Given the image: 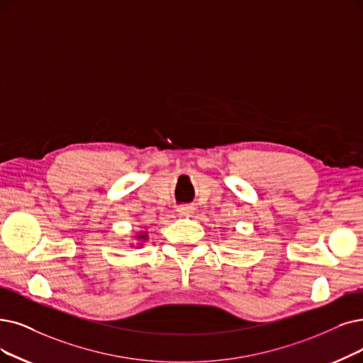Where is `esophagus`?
Here are the masks:
<instances>
[{
	"label": "esophagus",
	"instance_id": "34e87169",
	"mask_svg": "<svg viewBox=\"0 0 363 363\" xmlns=\"http://www.w3.org/2000/svg\"><path fill=\"white\" fill-rule=\"evenodd\" d=\"M194 207L192 206H189V204H184V206H182V207H179V214L180 216H191L192 213H194Z\"/></svg>",
	"mask_w": 363,
	"mask_h": 363
}]
</instances>
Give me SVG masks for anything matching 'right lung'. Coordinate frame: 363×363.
<instances>
[{
    "instance_id": "add662e5",
    "label": "right lung",
    "mask_w": 363,
    "mask_h": 363,
    "mask_svg": "<svg viewBox=\"0 0 363 363\" xmlns=\"http://www.w3.org/2000/svg\"><path fill=\"white\" fill-rule=\"evenodd\" d=\"M135 238H138L141 241H146L147 240V234H146V232H141V234H138Z\"/></svg>"
}]
</instances>
